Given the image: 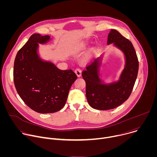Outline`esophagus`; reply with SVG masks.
Instances as JSON below:
<instances>
[{
  "label": "esophagus",
  "instance_id": "1",
  "mask_svg": "<svg viewBox=\"0 0 157 157\" xmlns=\"http://www.w3.org/2000/svg\"><path fill=\"white\" fill-rule=\"evenodd\" d=\"M75 72L76 74V75L78 76V77H80L81 76V70L79 68H77L75 70Z\"/></svg>",
  "mask_w": 157,
  "mask_h": 157
}]
</instances>
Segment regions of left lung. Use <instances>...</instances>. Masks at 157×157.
<instances>
[{
	"label": "left lung",
	"mask_w": 157,
	"mask_h": 157,
	"mask_svg": "<svg viewBox=\"0 0 157 157\" xmlns=\"http://www.w3.org/2000/svg\"><path fill=\"white\" fill-rule=\"evenodd\" d=\"M114 43L125 56V65L119 81L110 84H102L98 76L101 64L96 59L87 65L82 72L86 82V94L88 104L98 110L114 109L127 100L135 84L139 71V60L135 49L130 41L118 31L112 29L108 35L107 44Z\"/></svg>",
	"instance_id": "8db88e82"
}]
</instances>
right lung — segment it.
Wrapping results in <instances>:
<instances>
[{
  "label": "right lung",
  "instance_id": "add662e5",
  "mask_svg": "<svg viewBox=\"0 0 157 157\" xmlns=\"http://www.w3.org/2000/svg\"><path fill=\"white\" fill-rule=\"evenodd\" d=\"M48 35L33 34L18 52L13 67L16 90L25 104L38 113H53L65 105L77 76L72 70H61L43 61L37 54L38 43H47Z\"/></svg>",
  "mask_w": 157,
  "mask_h": 157
}]
</instances>
